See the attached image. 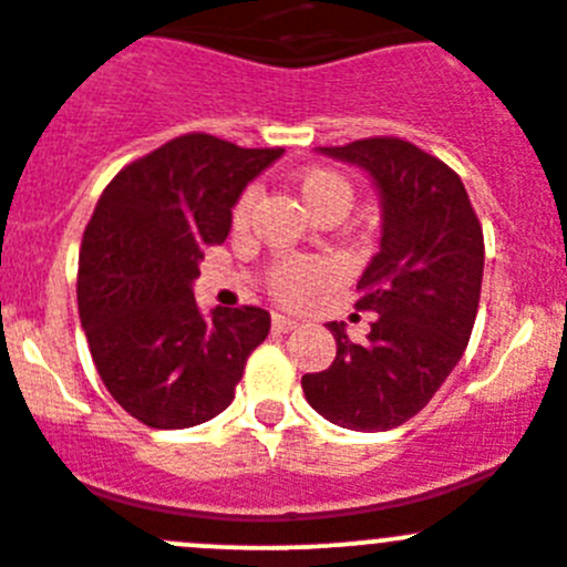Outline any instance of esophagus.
<instances>
[{"mask_svg": "<svg viewBox=\"0 0 567 567\" xmlns=\"http://www.w3.org/2000/svg\"><path fill=\"white\" fill-rule=\"evenodd\" d=\"M271 327H274V332H293L296 327H299V321H293V318H288V316H279V312H274V318H271Z\"/></svg>", "mask_w": 567, "mask_h": 567, "instance_id": "34e87169", "label": "esophagus"}]
</instances>
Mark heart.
<instances>
[{
    "label": "heart",
    "instance_id": "heart-1",
    "mask_svg": "<svg viewBox=\"0 0 567 567\" xmlns=\"http://www.w3.org/2000/svg\"><path fill=\"white\" fill-rule=\"evenodd\" d=\"M299 194L301 202L312 216L323 210H349L351 207V183L343 174L332 172V168H310L299 177ZM251 207V190L244 194L235 205V221H246ZM329 266L316 257H296V260L279 262L271 271V290L277 299L282 301H301L310 296L318 285L327 282Z\"/></svg>",
    "mask_w": 567,
    "mask_h": 567
}]
</instances>
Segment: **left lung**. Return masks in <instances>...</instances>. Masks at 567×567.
I'll return each instance as SVG.
<instances>
[{
	"instance_id": "1",
	"label": "left lung",
	"mask_w": 567,
	"mask_h": 567,
	"mask_svg": "<svg viewBox=\"0 0 567 567\" xmlns=\"http://www.w3.org/2000/svg\"><path fill=\"white\" fill-rule=\"evenodd\" d=\"M371 177L382 207L379 251L362 271L360 310L377 312L362 343L329 321L338 354L301 388L318 415L354 432L395 430L430 404L463 357L480 310L485 238L452 168L401 137L318 146Z\"/></svg>"
}]
</instances>
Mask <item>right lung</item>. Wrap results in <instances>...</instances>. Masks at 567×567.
Listing matches in <instances>:
<instances>
[{
    "instance_id": "add662e5",
    "label": "right lung",
    "mask_w": 567,
    "mask_h": 567,
    "mask_svg": "<svg viewBox=\"0 0 567 567\" xmlns=\"http://www.w3.org/2000/svg\"><path fill=\"white\" fill-rule=\"evenodd\" d=\"M282 150H240L194 132L130 163L96 202L80 249L76 305L115 401L152 430H188L227 410L271 316L202 312L194 282L224 244L246 185Z\"/></svg>"
}]
</instances>
